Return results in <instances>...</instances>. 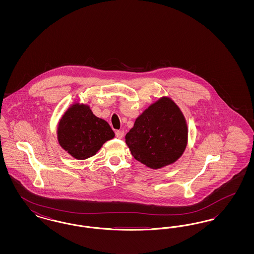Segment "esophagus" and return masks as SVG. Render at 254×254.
Wrapping results in <instances>:
<instances>
[{
	"instance_id": "34e87169",
	"label": "esophagus",
	"mask_w": 254,
	"mask_h": 254,
	"mask_svg": "<svg viewBox=\"0 0 254 254\" xmlns=\"http://www.w3.org/2000/svg\"><path fill=\"white\" fill-rule=\"evenodd\" d=\"M124 136H125L124 130H118V131H116V137H117L118 139H122Z\"/></svg>"
}]
</instances>
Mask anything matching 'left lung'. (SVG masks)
<instances>
[{
  "mask_svg": "<svg viewBox=\"0 0 254 254\" xmlns=\"http://www.w3.org/2000/svg\"><path fill=\"white\" fill-rule=\"evenodd\" d=\"M188 135L181 109L172 99L164 96L137 117L126 135V143L137 161L149 169H162L181 157Z\"/></svg>",
  "mask_w": 254,
  "mask_h": 254,
  "instance_id": "8db88e82",
  "label": "left lung"
}]
</instances>
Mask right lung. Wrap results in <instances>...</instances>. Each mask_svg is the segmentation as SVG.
Instances as JSON below:
<instances>
[{
  "mask_svg": "<svg viewBox=\"0 0 254 254\" xmlns=\"http://www.w3.org/2000/svg\"><path fill=\"white\" fill-rule=\"evenodd\" d=\"M114 136L108 122L95 116L89 106L79 102L64 111L57 127L61 147L77 160L94 156Z\"/></svg>",
  "mask_w": 254,
  "mask_h": 254,
  "instance_id": "obj_1",
  "label": "right lung"
}]
</instances>
